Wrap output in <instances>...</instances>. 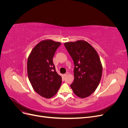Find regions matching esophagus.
I'll return each mask as SVG.
<instances>
[{"instance_id": "1", "label": "esophagus", "mask_w": 128, "mask_h": 128, "mask_svg": "<svg viewBox=\"0 0 128 128\" xmlns=\"http://www.w3.org/2000/svg\"><path fill=\"white\" fill-rule=\"evenodd\" d=\"M68 72H67L66 73L64 74V77H66V76H67V75H68Z\"/></svg>"}]
</instances>
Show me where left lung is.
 <instances>
[{"mask_svg": "<svg viewBox=\"0 0 128 128\" xmlns=\"http://www.w3.org/2000/svg\"><path fill=\"white\" fill-rule=\"evenodd\" d=\"M64 45L74 64V80L70 87L81 98H86L97 88L102 76V67L97 52L88 42L77 40Z\"/></svg>", "mask_w": 128, "mask_h": 128, "instance_id": "left-lung-1", "label": "left lung"}]
</instances>
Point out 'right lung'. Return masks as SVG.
Returning <instances> with one entry per match:
<instances>
[{
  "instance_id": "right-lung-1",
  "label": "right lung",
  "mask_w": 128,
  "mask_h": 128,
  "mask_svg": "<svg viewBox=\"0 0 128 128\" xmlns=\"http://www.w3.org/2000/svg\"><path fill=\"white\" fill-rule=\"evenodd\" d=\"M61 42L42 40L34 47L28 57L27 70L30 82L37 94L46 98L54 96L62 83L56 70L53 58Z\"/></svg>"
}]
</instances>
